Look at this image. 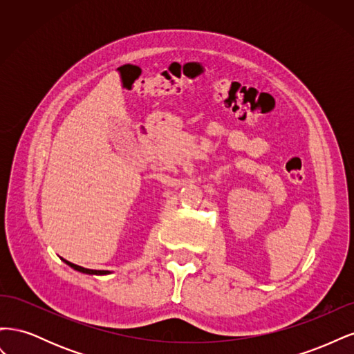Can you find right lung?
<instances>
[{"label":"right lung","mask_w":354,"mask_h":354,"mask_svg":"<svg viewBox=\"0 0 354 354\" xmlns=\"http://www.w3.org/2000/svg\"><path fill=\"white\" fill-rule=\"evenodd\" d=\"M62 260L65 261L69 267H72L73 270H78V272L85 273V274H97V276H103V274H109V273H111L109 270H91V269H85V267L73 264V263H71V261H68V260H65V259H62Z\"/></svg>","instance_id":"right-lung-1"}]
</instances>
